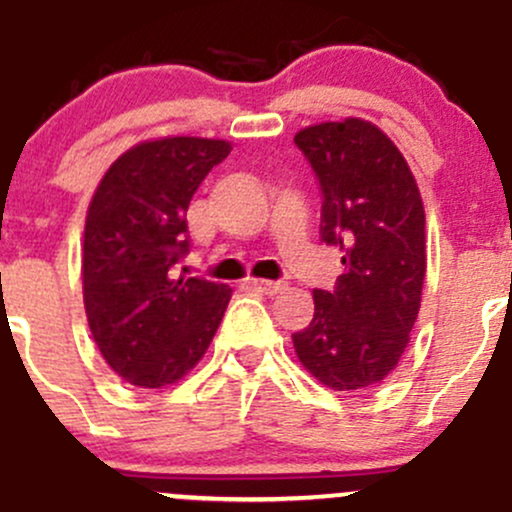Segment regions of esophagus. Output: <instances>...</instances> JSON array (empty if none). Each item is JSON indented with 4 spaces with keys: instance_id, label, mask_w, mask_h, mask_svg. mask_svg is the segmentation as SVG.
<instances>
[{
    "instance_id": "esophagus-1",
    "label": "esophagus",
    "mask_w": 512,
    "mask_h": 512,
    "mask_svg": "<svg viewBox=\"0 0 512 512\" xmlns=\"http://www.w3.org/2000/svg\"><path fill=\"white\" fill-rule=\"evenodd\" d=\"M250 285L255 289H260V292H265V294H277V292H282V289H285L282 282H272V280H250Z\"/></svg>"
}]
</instances>
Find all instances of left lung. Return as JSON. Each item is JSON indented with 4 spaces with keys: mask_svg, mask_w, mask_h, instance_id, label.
Listing matches in <instances>:
<instances>
[{
    "mask_svg": "<svg viewBox=\"0 0 512 512\" xmlns=\"http://www.w3.org/2000/svg\"><path fill=\"white\" fill-rule=\"evenodd\" d=\"M322 185V240L342 250L332 292L314 289V317L292 334L304 369L334 391L384 381L409 347L426 277V213L409 163L364 118L294 136Z\"/></svg>",
    "mask_w": 512,
    "mask_h": 512,
    "instance_id": "1",
    "label": "left lung"
}]
</instances>
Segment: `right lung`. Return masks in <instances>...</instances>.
<instances>
[{
	"label": "right lung",
	"mask_w": 512,
	"mask_h": 512,
	"mask_svg": "<svg viewBox=\"0 0 512 512\" xmlns=\"http://www.w3.org/2000/svg\"><path fill=\"white\" fill-rule=\"evenodd\" d=\"M232 146L168 136L128 148L89 203L81 252L84 307L106 364L141 389L183 379L208 352L232 289L175 277L188 252V205Z\"/></svg>",
	"instance_id": "add662e5"
}]
</instances>
